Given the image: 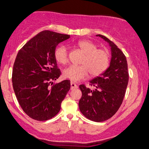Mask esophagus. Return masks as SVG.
I'll return each instance as SVG.
<instances>
[{"label": "esophagus", "instance_id": "1", "mask_svg": "<svg viewBox=\"0 0 149 149\" xmlns=\"http://www.w3.org/2000/svg\"><path fill=\"white\" fill-rule=\"evenodd\" d=\"M77 86L76 85V84H75L74 82H70V88H71V90H74V89H76V88H77Z\"/></svg>", "mask_w": 149, "mask_h": 149}]
</instances>
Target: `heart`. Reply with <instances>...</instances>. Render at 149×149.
<instances>
[{
  "instance_id": "obj_1",
  "label": "heart",
  "mask_w": 149,
  "mask_h": 149,
  "mask_svg": "<svg viewBox=\"0 0 149 149\" xmlns=\"http://www.w3.org/2000/svg\"><path fill=\"white\" fill-rule=\"evenodd\" d=\"M78 47L84 53L80 61V65H72L64 70V77L72 81H79L88 76L96 77L107 69L110 62V54L105 49L97 48V45L90 41H81ZM55 60L61 65L68 63V50L65 45L56 47L54 52Z\"/></svg>"
}]
</instances>
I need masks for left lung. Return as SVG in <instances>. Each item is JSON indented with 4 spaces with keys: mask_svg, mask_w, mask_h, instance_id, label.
<instances>
[{
    "mask_svg": "<svg viewBox=\"0 0 149 149\" xmlns=\"http://www.w3.org/2000/svg\"><path fill=\"white\" fill-rule=\"evenodd\" d=\"M97 36L109 43L112 55L111 63L104 73L90 81L93 88L84 84L79 86L82 96L79 107L86 118L101 122L113 117L122 105L129 75L127 61L122 51L106 36L101 34Z\"/></svg>",
    "mask_w": 149,
    "mask_h": 149,
    "instance_id": "8db88e82",
    "label": "left lung"
}]
</instances>
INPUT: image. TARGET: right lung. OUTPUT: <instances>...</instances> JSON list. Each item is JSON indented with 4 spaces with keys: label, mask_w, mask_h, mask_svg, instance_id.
I'll use <instances>...</instances> for the list:
<instances>
[{
    "label": "right lung",
    "mask_w": 149,
    "mask_h": 149,
    "mask_svg": "<svg viewBox=\"0 0 149 149\" xmlns=\"http://www.w3.org/2000/svg\"><path fill=\"white\" fill-rule=\"evenodd\" d=\"M68 34L42 31L18 51L12 70V85L23 111L37 121H46L59 112L70 81L53 84L61 75L54 52ZM51 85H50V84Z\"/></svg>",
    "instance_id": "obj_1"
}]
</instances>
